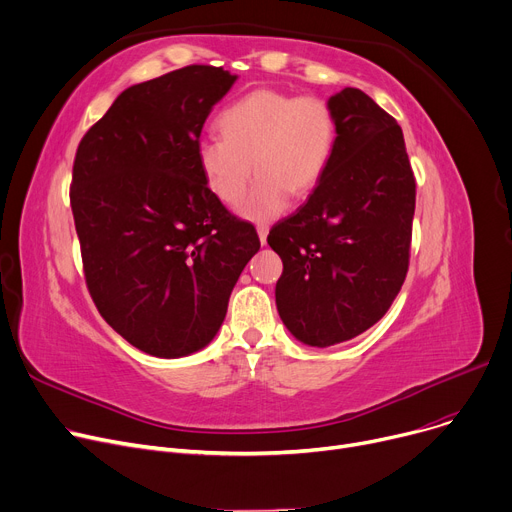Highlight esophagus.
I'll use <instances>...</instances> for the list:
<instances>
[{
  "mask_svg": "<svg viewBox=\"0 0 512 512\" xmlns=\"http://www.w3.org/2000/svg\"><path fill=\"white\" fill-rule=\"evenodd\" d=\"M267 232H269L267 224H259V226H257V234H259V241H261V245H265V243H267Z\"/></svg>",
  "mask_w": 512,
  "mask_h": 512,
  "instance_id": "1",
  "label": "esophagus"
}]
</instances>
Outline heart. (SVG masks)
<instances>
[{
    "label": "heart",
    "instance_id": "b5f03b06",
    "mask_svg": "<svg viewBox=\"0 0 512 512\" xmlns=\"http://www.w3.org/2000/svg\"><path fill=\"white\" fill-rule=\"evenodd\" d=\"M218 127L222 135H203L195 146L199 173L222 203L236 206L255 168L259 177L241 214L259 222L280 216L294 193H311L337 144V117L325 98L274 88L234 100Z\"/></svg>",
    "mask_w": 512,
    "mask_h": 512
}]
</instances>
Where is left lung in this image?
Segmentation results:
<instances>
[{
    "mask_svg": "<svg viewBox=\"0 0 512 512\" xmlns=\"http://www.w3.org/2000/svg\"><path fill=\"white\" fill-rule=\"evenodd\" d=\"M337 144L327 173L267 243L284 263L278 313L327 348L383 319L410 267L416 177L397 121L358 88L329 98Z\"/></svg>",
    "mask_w": 512,
    "mask_h": 512,
    "instance_id": "obj_1",
    "label": "left lung"
}]
</instances>
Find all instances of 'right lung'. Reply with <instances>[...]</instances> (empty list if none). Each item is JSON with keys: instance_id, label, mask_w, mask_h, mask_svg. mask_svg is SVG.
I'll return each mask as SVG.
<instances>
[{"instance_id": "right-lung-1", "label": "right lung", "mask_w": 512, "mask_h": 512, "mask_svg": "<svg viewBox=\"0 0 512 512\" xmlns=\"http://www.w3.org/2000/svg\"><path fill=\"white\" fill-rule=\"evenodd\" d=\"M234 80L187 65L135 84L76 150L70 203L88 292L100 317L150 356L208 346L261 247L195 160L201 127Z\"/></svg>"}]
</instances>
